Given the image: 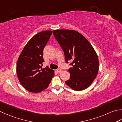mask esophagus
Here are the masks:
<instances>
[{"mask_svg": "<svg viewBox=\"0 0 122 122\" xmlns=\"http://www.w3.org/2000/svg\"><path fill=\"white\" fill-rule=\"evenodd\" d=\"M61 71H62V70H61V69H56V71H57V72H58V73L60 72Z\"/></svg>", "mask_w": 122, "mask_h": 122, "instance_id": "1", "label": "esophagus"}]
</instances>
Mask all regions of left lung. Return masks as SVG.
<instances>
[{
  "mask_svg": "<svg viewBox=\"0 0 122 122\" xmlns=\"http://www.w3.org/2000/svg\"><path fill=\"white\" fill-rule=\"evenodd\" d=\"M53 33L64 52L66 63L70 62L72 66L68 70L70 76L66 83L76 91L86 89L98 72L96 52L89 42L77 31L56 30Z\"/></svg>",
  "mask_w": 122,
  "mask_h": 122,
  "instance_id": "1",
  "label": "left lung"
}]
</instances>
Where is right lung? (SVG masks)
Instances as JSON below:
<instances>
[{
  "mask_svg": "<svg viewBox=\"0 0 122 122\" xmlns=\"http://www.w3.org/2000/svg\"><path fill=\"white\" fill-rule=\"evenodd\" d=\"M52 33V30H44L35 35L26 44L18 58L17 75L21 86L28 92L43 91L54 76V70L48 66L42 68L43 49Z\"/></svg>",
  "mask_w": 122,
  "mask_h": 122,
  "instance_id": "1",
  "label": "right lung"
}]
</instances>
